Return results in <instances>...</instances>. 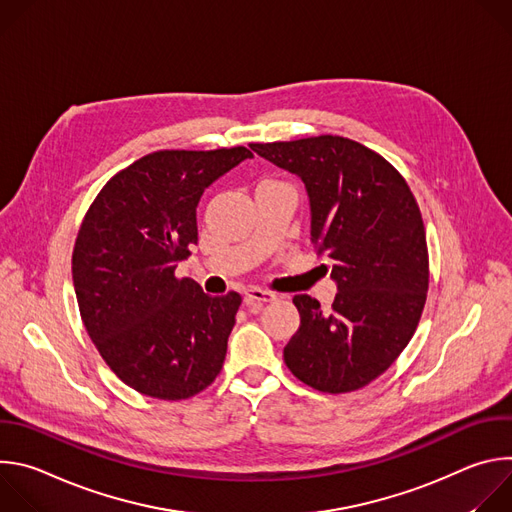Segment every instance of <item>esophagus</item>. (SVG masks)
<instances>
[{
	"mask_svg": "<svg viewBox=\"0 0 512 512\" xmlns=\"http://www.w3.org/2000/svg\"><path fill=\"white\" fill-rule=\"evenodd\" d=\"M273 300H277L273 291H265V289H259V287H249L245 291V306L249 310H259L263 304H269Z\"/></svg>",
	"mask_w": 512,
	"mask_h": 512,
	"instance_id": "esophagus-1",
	"label": "esophagus"
}]
</instances>
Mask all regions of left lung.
Returning a JSON list of instances; mask_svg holds the SVG:
<instances>
[{
    "instance_id": "obj_1",
    "label": "left lung",
    "mask_w": 512,
    "mask_h": 512,
    "mask_svg": "<svg viewBox=\"0 0 512 512\" xmlns=\"http://www.w3.org/2000/svg\"><path fill=\"white\" fill-rule=\"evenodd\" d=\"M249 148L304 182L312 243L338 285L332 310L294 298L300 328L283 348L287 369L322 393L369 385L409 344L427 298L425 227L407 182L383 156L340 135Z\"/></svg>"
}]
</instances>
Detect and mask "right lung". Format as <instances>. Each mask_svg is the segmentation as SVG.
<instances>
[{"label":"right lung","mask_w":512,"mask_h":512,"mask_svg":"<svg viewBox=\"0 0 512 512\" xmlns=\"http://www.w3.org/2000/svg\"><path fill=\"white\" fill-rule=\"evenodd\" d=\"M253 154L162 150L115 174L85 214L72 281L83 324L109 369L141 395L180 401L221 373L241 306L176 277L198 243L202 192Z\"/></svg>","instance_id":"add662e5"}]
</instances>
